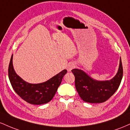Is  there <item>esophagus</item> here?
<instances>
[{
	"instance_id": "34e87169",
	"label": "esophagus",
	"mask_w": 130,
	"mask_h": 130,
	"mask_svg": "<svg viewBox=\"0 0 130 130\" xmlns=\"http://www.w3.org/2000/svg\"><path fill=\"white\" fill-rule=\"evenodd\" d=\"M74 67H75L74 64L72 63V62H70V63H69L68 65H67L66 69H67V70H68V72H70V71H71V70H72V69H74Z\"/></svg>"
}]
</instances>
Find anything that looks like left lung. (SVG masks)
I'll return each mask as SVG.
<instances>
[{"label":"left lung","mask_w":130,"mask_h":130,"mask_svg":"<svg viewBox=\"0 0 130 130\" xmlns=\"http://www.w3.org/2000/svg\"><path fill=\"white\" fill-rule=\"evenodd\" d=\"M75 85L80 97L89 103H101L107 101L119 88L123 77V67L121 58L116 75L109 80L93 79L84 71L74 69Z\"/></svg>","instance_id":"left-lung-1"}]
</instances>
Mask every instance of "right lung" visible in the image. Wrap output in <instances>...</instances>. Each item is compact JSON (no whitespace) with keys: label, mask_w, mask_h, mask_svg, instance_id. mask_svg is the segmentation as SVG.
Segmentation results:
<instances>
[{"label":"right lung","mask_w":130,"mask_h":130,"mask_svg":"<svg viewBox=\"0 0 130 130\" xmlns=\"http://www.w3.org/2000/svg\"><path fill=\"white\" fill-rule=\"evenodd\" d=\"M66 69L58 73L47 81L40 84H30L17 75L13 66V55L8 66V77L16 93L29 104L40 105L46 104L53 99L60 85Z\"/></svg>","instance_id":"obj_1"}]
</instances>
